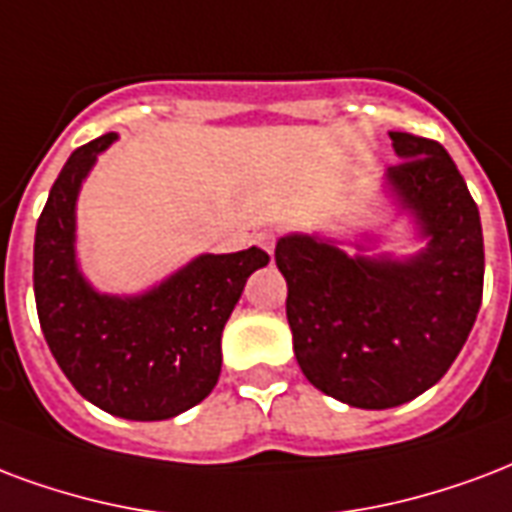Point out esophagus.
Listing matches in <instances>:
<instances>
[{
    "label": "esophagus",
    "mask_w": 512,
    "mask_h": 512,
    "mask_svg": "<svg viewBox=\"0 0 512 512\" xmlns=\"http://www.w3.org/2000/svg\"><path fill=\"white\" fill-rule=\"evenodd\" d=\"M255 241L260 246H263V249H266L268 255H274L276 236H274V233H271V230H260V233H257V236H255Z\"/></svg>",
    "instance_id": "34e87169"
}]
</instances>
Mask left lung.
<instances>
[{
  "mask_svg": "<svg viewBox=\"0 0 512 512\" xmlns=\"http://www.w3.org/2000/svg\"><path fill=\"white\" fill-rule=\"evenodd\" d=\"M388 135L401 162L385 170L382 195L412 222L418 252L369 255L374 233H287L274 255L301 372L361 410L399 407L437 385L483 298V227L456 162L437 140Z\"/></svg>",
  "mask_w": 512,
  "mask_h": 512,
  "instance_id": "obj_1",
  "label": "left lung"
}]
</instances>
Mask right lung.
Returning <instances> with one entry per match:
<instances>
[{
	"label": "right lung",
	"instance_id": "right-lung-1",
	"mask_svg": "<svg viewBox=\"0 0 512 512\" xmlns=\"http://www.w3.org/2000/svg\"><path fill=\"white\" fill-rule=\"evenodd\" d=\"M108 132L64 162L34 233V301L45 342L75 391L127 420H168L214 391L222 331L268 255L257 246L192 257L149 290L100 293L78 263V195Z\"/></svg>",
	"mask_w": 512,
	"mask_h": 512
}]
</instances>
